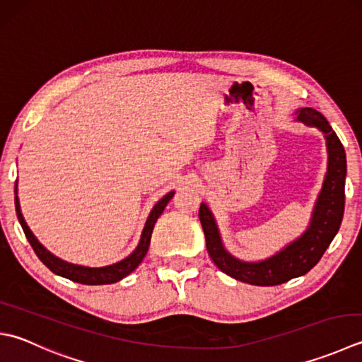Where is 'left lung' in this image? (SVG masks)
<instances>
[{"label":"left lung","instance_id":"left-lung-1","mask_svg":"<svg viewBox=\"0 0 362 362\" xmlns=\"http://www.w3.org/2000/svg\"><path fill=\"white\" fill-rule=\"evenodd\" d=\"M295 120L320 130L327 139L328 151V169L325 174L322 189L315 201L308 229L298 238L286 245L272 257L257 262L240 260L224 247L216 219L209 205L202 202L199 209V219L211 260L223 273L251 286H278L306 274L322 259L342 223L346 175L344 146L334 130L331 129L328 120L317 110H296Z\"/></svg>","mask_w":362,"mask_h":362}]
</instances>
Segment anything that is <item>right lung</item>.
Masks as SVG:
<instances>
[{
  "mask_svg": "<svg viewBox=\"0 0 362 362\" xmlns=\"http://www.w3.org/2000/svg\"><path fill=\"white\" fill-rule=\"evenodd\" d=\"M17 182H16V211H17V218L21 224V229H23L25 235L28 238V242L33 246L34 252L37 254V257L42 260V264L48 267L54 274L62 276V278H67L74 282H80V284H86V286H103V284H115V282L124 279L125 276H129L132 272H134L138 268V265L143 262L146 257V254L148 251V245H151V237H152V230L153 226L157 223L158 216L163 214V210L168 205V202L173 199L174 191H169L168 194H165L161 199L153 205V209L148 214L143 233H141L139 243L134 247V251L122 259L120 262H116L112 265H106V267H98V268H92V267H84V265H76V264H70V262L62 260L59 257H56L54 254L49 252L47 247L42 245L37 238H35L31 229L28 228V224L25 221L23 215H21V209H20V201L17 196Z\"/></svg>",
  "mask_w": 362,
  "mask_h": 362,
  "instance_id": "add662e5",
  "label": "right lung"
}]
</instances>
